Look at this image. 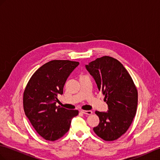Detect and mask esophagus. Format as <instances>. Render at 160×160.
Segmentation results:
<instances>
[{
    "label": "esophagus",
    "instance_id": "34e87169",
    "mask_svg": "<svg viewBox=\"0 0 160 160\" xmlns=\"http://www.w3.org/2000/svg\"><path fill=\"white\" fill-rule=\"evenodd\" d=\"M81 112H82V113H83L85 115H90L93 113V112L92 111H83V110H82V111H81Z\"/></svg>",
    "mask_w": 160,
    "mask_h": 160
}]
</instances>
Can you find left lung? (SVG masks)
I'll use <instances>...</instances> for the list:
<instances>
[{
  "label": "left lung",
  "instance_id": "1",
  "mask_svg": "<svg viewBox=\"0 0 160 160\" xmlns=\"http://www.w3.org/2000/svg\"><path fill=\"white\" fill-rule=\"evenodd\" d=\"M100 92L105 95L107 112L96 111L100 123L93 131L104 141H112L128 130L134 118L138 92L132 77L118 60L109 56L97 58L87 65Z\"/></svg>",
  "mask_w": 160,
  "mask_h": 160
}]
</instances>
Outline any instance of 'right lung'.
<instances>
[{"mask_svg": "<svg viewBox=\"0 0 160 160\" xmlns=\"http://www.w3.org/2000/svg\"><path fill=\"white\" fill-rule=\"evenodd\" d=\"M78 62L52 60L43 64L31 77L24 92V110L38 134L54 141L68 131L77 110L57 107L58 96L63 93L68 77Z\"/></svg>", "mask_w": 160, "mask_h": 160, "instance_id": "right-lung-1", "label": "right lung"}]
</instances>
